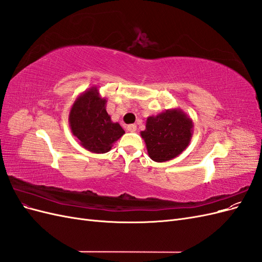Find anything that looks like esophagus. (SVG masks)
Listing matches in <instances>:
<instances>
[{"label":"esophagus","instance_id":"esophagus-1","mask_svg":"<svg viewBox=\"0 0 262 262\" xmlns=\"http://www.w3.org/2000/svg\"><path fill=\"white\" fill-rule=\"evenodd\" d=\"M126 130H128L129 132L137 131V125L136 124H129L128 126H126Z\"/></svg>","mask_w":262,"mask_h":262}]
</instances>
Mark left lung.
Here are the masks:
<instances>
[{
    "instance_id": "1",
    "label": "left lung",
    "mask_w": 262,
    "mask_h": 262,
    "mask_svg": "<svg viewBox=\"0 0 262 262\" xmlns=\"http://www.w3.org/2000/svg\"><path fill=\"white\" fill-rule=\"evenodd\" d=\"M192 136V119L180 108L149 116L145 130L141 131L148 156L157 163L167 162L180 155L190 144Z\"/></svg>"
}]
</instances>
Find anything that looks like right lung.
<instances>
[{"instance_id":"1","label":"right lung","mask_w":262,"mask_h":262,"mask_svg":"<svg viewBox=\"0 0 262 262\" xmlns=\"http://www.w3.org/2000/svg\"><path fill=\"white\" fill-rule=\"evenodd\" d=\"M106 105L107 99L100 96L97 86H93L78 95L69 114L73 136L85 149L95 154L109 152L124 134L121 125L112 121Z\"/></svg>"}]
</instances>
